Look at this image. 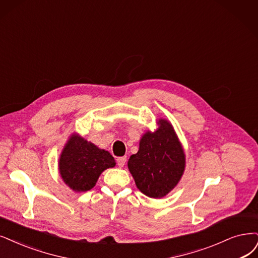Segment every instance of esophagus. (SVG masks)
I'll list each match as a JSON object with an SVG mask.
<instances>
[{
	"label": "esophagus",
	"mask_w": 258,
	"mask_h": 258,
	"mask_svg": "<svg viewBox=\"0 0 258 258\" xmlns=\"http://www.w3.org/2000/svg\"><path fill=\"white\" fill-rule=\"evenodd\" d=\"M126 163V157L125 156H122V157H118L117 158V165L119 167H123Z\"/></svg>",
	"instance_id": "34e87169"
}]
</instances>
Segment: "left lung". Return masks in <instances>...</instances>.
Wrapping results in <instances>:
<instances>
[{"label": "left lung", "instance_id": "8db88e82", "mask_svg": "<svg viewBox=\"0 0 258 258\" xmlns=\"http://www.w3.org/2000/svg\"><path fill=\"white\" fill-rule=\"evenodd\" d=\"M155 132L141 137L139 150L127 167L137 188L150 198H163L172 190L185 170V153L169 121L158 120Z\"/></svg>", "mask_w": 258, "mask_h": 258}]
</instances>
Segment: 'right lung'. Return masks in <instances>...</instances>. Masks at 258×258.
<instances>
[{
	"label": "right lung",
	"mask_w": 258,
	"mask_h": 258,
	"mask_svg": "<svg viewBox=\"0 0 258 258\" xmlns=\"http://www.w3.org/2000/svg\"><path fill=\"white\" fill-rule=\"evenodd\" d=\"M116 165L109 152L99 149L78 134H73L59 157V173L66 185L76 192L94 187L104 170Z\"/></svg>",
	"instance_id": "obj_1"
}]
</instances>
